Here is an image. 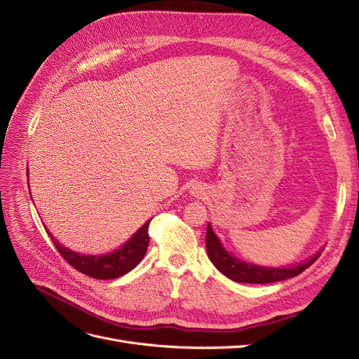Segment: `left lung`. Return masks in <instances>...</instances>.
Listing matches in <instances>:
<instances>
[{"label":"left lung","instance_id":"obj_1","mask_svg":"<svg viewBox=\"0 0 359 359\" xmlns=\"http://www.w3.org/2000/svg\"><path fill=\"white\" fill-rule=\"evenodd\" d=\"M205 246H207L208 258L218 269V271L224 274L226 277H229L230 280H233V282H239V283L266 285V283L282 282V280H287L301 274L309 266H313V264L317 261V258L320 257V254H317L311 259L302 264H298V266L286 267V269H269V267L254 266V264H248L245 261L231 257L222 246L220 241L217 239L210 224L207 226Z\"/></svg>","mask_w":359,"mask_h":359}]
</instances>
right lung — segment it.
I'll use <instances>...</instances> for the list:
<instances>
[{
  "label": "right lung",
  "mask_w": 359,
  "mask_h": 359,
  "mask_svg": "<svg viewBox=\"0 0 359 359\" xmlns=\"http://www.w3.org/2000/svg\"><path fill=\"white\" fill-rule=\"evenodd\" d=\"M149 223L151 220H148L141 229H139L120 249L107 255H81L70 251V249L65 248L63 245H60L53 238V235H50V231L48 235L54 242L60 255L63 257L74 270L93 278L110 280L129 273L142 261L149 243Z\"/></svg>",
  "instance_id": "add662e5"
}]
</instances>
